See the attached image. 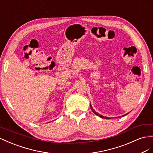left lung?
<instances>
[{
    "mask_svg": "<svg viewBox=\"0 0 153 153\" xmlns=\"http://www.w3.org/2000/svg\"><path fill=\"white\" fill-rule=\"evenodd\" d=\"M91 109H92V112L94 113V114H96V115H97V116H100V117H101V118H105V119H110L109 118V117H104V116H103L102 115H100V114H98V113H97L94 110V109L92 108V106H91ZM127 114H128V113H127ZM126 114H125V115H123V116H125Z\"/></svg>",
    "mask_w": 153,
    "mask_h": 153,
    "instance_id": "1",
    "label": "left lung"
}]
</instances>
